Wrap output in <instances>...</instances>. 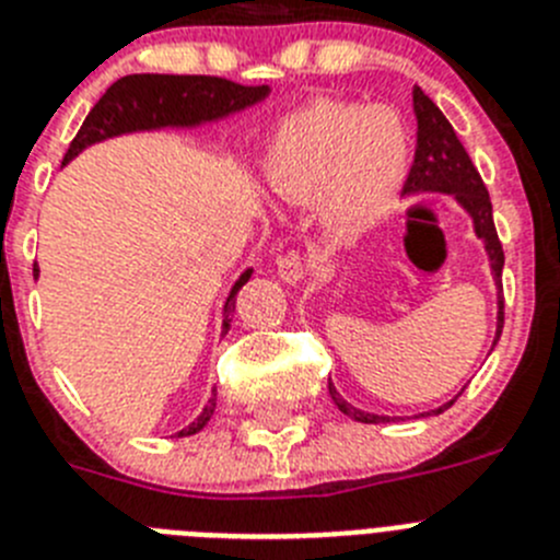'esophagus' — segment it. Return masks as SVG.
I'll list each match as a JSON object with an SVG mask.
<instances>
[{
    "label": "esophagus",
    "instance_id": "obj_1",
    "mask_svg": "<svg viewBox=\"0 0 560 560\" xmlns=\"http://www.w3.org/2000/svg\"><path fill=\"white\" fill-rule=\"evenodd\" d=\"M302 275H305V260H302L300 253H285L277 258V277H280L283 283H300Z\"/></svg>",
    "mask_w": 560,
    "mask_h": 560
}]
</instances>
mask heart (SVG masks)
I'll return each instance as SVG.
<instances>
[{
  "label": "heart",
  "instance_id": "heart-1",
  "mask_svg": "<svg viewBox=\"0 0 560 560\" xmlns=\"http://www.w3.org/2000/svg\"><path fill=\"white\" fill-rule=\"evenodd\" d=\"M410 136L388 107L314 102L285 116L264 155L266 186L289 202L319 199L330 233L352 238L397 208Z\"/></svg>",
  "mask_w": 560,
  "mask_h": 560
}]
</instances>
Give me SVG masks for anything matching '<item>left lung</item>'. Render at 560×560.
<instances>
[{"instance_id":"1","label":"left lung","mask_w":560,"mask_h":560,"mask_svg":"<svg viewBox=\"0 0 560 560\" xmlns=\"http://www.w3.org/2000/svg\"><path fill=\"white\" fill-rule=\"evenodd\" d=\"M413 113H417V155H413V166H410V174L408 179H405L402 191L405 194H453L455 202L469 213L471 224H475V235H478L486 246L491 275H494V283H497V336H494V343H497L502 332V264H505V255H502V244L500 238H497L489 191H486L478 168H475V163H471L469 155H466L464 143L458 141V136H455L447 116L439 110V105H435L422 89H413ZM327 388H330V397L332 402L338 405V410L347 413L350 419H355V422H363V424L388 422V417L366 413V410L347 402V399L336 392L332 383H327ZM455 399L458 397L439 405V408L430 410V413L447 410Z\"/></svg>"}]
</instances>
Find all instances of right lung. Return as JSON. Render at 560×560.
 I'll return each instance as SVG.
<instances>
[{
  "mask_svg": "<svg viewBox=\"0 0 560 560\" xmlns=\"http://www.w3.org/2000/svg\"><path fill=\"white\" fill-rule=\"evenodd\" d=\"M269 96V85H238L222 77L205 74H130L121 77L105 91L100 102L82 121L80 132L69 143L63 166L71 158L80 155L85 147L100 143L105 138L125 136L138 130H163V127H197L205 121H219L224 116L253 107ZM253 277V269L235 280L224 302L222 336L230 330V316L235 311V294ZM217 410V394L208 399L197 419L177 435H194L210 422Z\"/></svg>",
  "mask_w": 560,
  "mask_h": 560,
  "instance_id": "add662e5",
  "label": "right lung"
}]
</instances>
